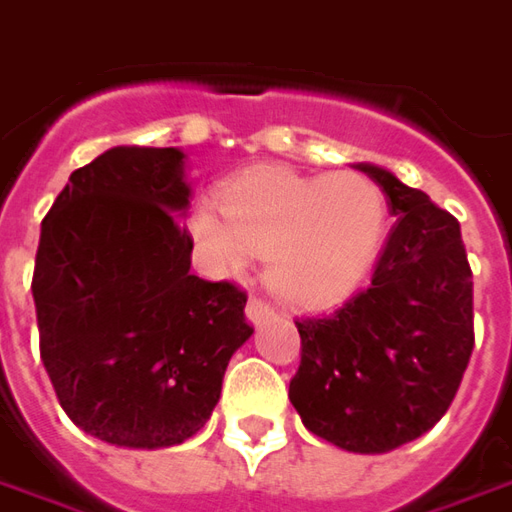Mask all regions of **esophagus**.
Here are the masks:
<instances>
[{
	"label": "esophagus",
	"instance_id": "obj_1",
	"mask_svg": "<svg viewBox=\"0 0 512 512\" xmlns=\"http://www.w3.org/2000/svg\"><path fill=\"white\" fill-rule=\"evenodd\" d=\"M271 315H274L271 304H268V301H263V299H257V296H252V299H249V304H246V321L255 323V326H257V323L268 321Z\"/></svg>",
	"mask_w": 512,
	"mask_h": 512
}]
</instances>
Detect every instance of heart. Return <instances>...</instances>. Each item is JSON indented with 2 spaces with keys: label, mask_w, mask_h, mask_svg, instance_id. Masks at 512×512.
<instances>
[{
  "label": "heart",
  "mask_w": 512,
  "mask_h": 512,
  "mask_svg": "<svg viewBox=\"0 0 512 512\" xmlns=\"http://www.w3.org/2000/svg\"><path fill=\"white\" fill-rule=\"evenodd\" d=\"M222 211L200 202L191 213V233L213 263L241 271L246 255L263 257L271 288L304 304L356 288L386 227L384 191L354 169L326 178L255 169L224 186Z\"/></svg>",
  "instance_id": "b5f03b06"
}]
</instances>
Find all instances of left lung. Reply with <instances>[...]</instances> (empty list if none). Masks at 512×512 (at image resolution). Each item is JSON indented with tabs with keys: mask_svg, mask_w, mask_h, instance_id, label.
<instances>
[{
	"mask_svg": "<svg viewBox=\"0 0 512 512\" xmlns=\"http://www.w3.org/2000/svg\"><path fill=\"white\" fill-rule=\"evenodd\" d=\"M356 167L397 222L365 290L296 321L288 397L315 436L373 455L419 439L450 408L474 348L472 268L455 216L389 169Z\"/></svg>",
	"mask_w": 512,
	"mask_h": 512,
	"instance_id": "1",
	"label": "left lung"
}]
</instances>
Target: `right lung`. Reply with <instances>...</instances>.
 <instances>
[{"label":"right lung","mask_w":512,"mask_h":512,"mask_svg":"<svg viewBox=\"0 0 512 512\" xmlns=\"http://www.w3.org/2000/svg\"><path fill=\"white\" fill-rule=\"evenodd\" d=\"M183 158L178 147H112L71 172L40 224V359L65 414L117 447L191 439L252 334L244 290L189 271Z\"/></svg>","instance_id":"add662e5"}]
</instances>
